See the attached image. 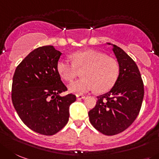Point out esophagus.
I'll list each match as a JSON object with an SVG mask.
<instances>
[{
    "label": "esophagus",
    "mask_w": 159,
    "mask_h": 159,
    "mask_svg": "<svg viewBox=\"0 0 159 159\" xmlns=\"http://www.w3.org/2000/svg\"><path fill=\"white\" fill-rule=\"evenodd\" d=\"M84 98H85V96H84V95H77V99L78 100H82Z\"/></svg>",
    "instance_id": "34e87169"
}]
</instances>
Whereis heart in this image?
I'll return each instance as SVG.
<instances>
[{"label": "heart", "mask_w": 159, "mask_h": 159, "mask_svg": "<svg viewBox=\"0 0 159 159\" xmlns=\"http://www.w3.org/2000/svg\"><path fill=\"white\" fill-rule=\"evenodd\" d=\"M72 63L59 59L56 65L59 75L65 81H70L76 75L77 69H81V79L68 85L70 93L83 95L96 90L98 93L108 91L114 86L119 76L118 63L113 58L94 49L78 51L70 55Z\"/></svg>", "instance_id": "1"}]
</instances>
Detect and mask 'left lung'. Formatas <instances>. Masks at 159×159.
Instances as JSON below:
<instances>
[{
    "label": "left lung",
    "instance_id": "obj_1",
    "mask_svg": "<svg viewBox=\"0 0 159 159\" xmlns=\"http://www.w3.org/2000/svg\"><path fill=\"white\" fill-rule=\"evenodd\" d=\"M111 45L119 65V76L108 93L97 96L96 106L89 112L93 126L107 136L121 133L131 125L140 112L144 94L136 63L121 48Z\"/></svg>",
    "mask_w": 159,
    "mask_h": 159
}]
</instances>
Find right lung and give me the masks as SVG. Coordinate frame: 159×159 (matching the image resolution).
<instances>
[{"instance_id":"add662e5","label":"right lung","mask_w":159,"mask_h":159,"mask_svg":"<svg viewBox=\"0 0 159 159\" xmlns=\"http://www.w3.org/2000/svg\"><path fill=\"white\" fill-rule=\"evenodd\" d=\"M62 53L52 45L31 52L15 71L11 87L13 106L26 126L46 136L56 134L69 120L75 95L60 93L67 89L56 65Z\"/></svg>"}]
</instances>
